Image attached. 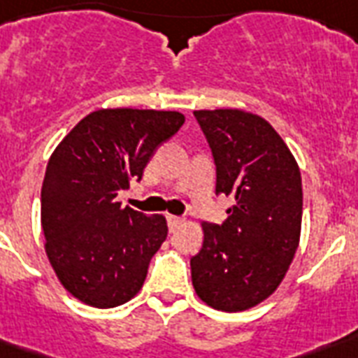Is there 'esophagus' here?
<instances>
[{"instance_id":"obj_1","label":"esophagus","mask_w":358,"mask_h":358,"mask_svg":"<svg viewBox=\"0 0 358 358\" xmlns=\"http://www.w3.org/2000/svg\"><path fill=\"white\" fill-rule=\"evenodd\" d=\"M168 222H170L171 229H176V228H179V226H182V224H185V218L173 217V215H170V217H168Z\"/></svg>"}]
</instances>
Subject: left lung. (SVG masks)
<instances>
[{"label":"left lung","instance_id":"left-lung-1","mask_svg":"<svg viewBox=\"0 0 358 358\" xmlns=\"http://www.w3.org/2000/svg\"><path fill=\"white\" fill-rule=\"evenodd\" d=\"M217 166V194L234 199L222 224L203 222L190 259L192 284L210 308L243 312L273 295L301 239L303 181L280 134L243 110L194 112Z\"/></svg>","mask_w":358,"mask_h":358}]
</instances>
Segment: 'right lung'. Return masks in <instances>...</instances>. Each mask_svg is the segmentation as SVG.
<instances>
[{
    "instance_id": "right-lung-1",
    "label": "right lung",
    "mask_w": 358,
    "mask_h": 358,
    "mask_svg": "<svg viewBox=\"0 0 358 358\" xmlns=\"http://www.w3.org/2000/svg\"><path fill=\"white\" fill-rule=\"evenodd\" d=\"M185 123L179 112L106 108L85 115L55 148L41 190L44 250L66 292L95 308L134 297L168 237L162 215L123 207L160 143Z\"/></svg>"
}]
</instances>
